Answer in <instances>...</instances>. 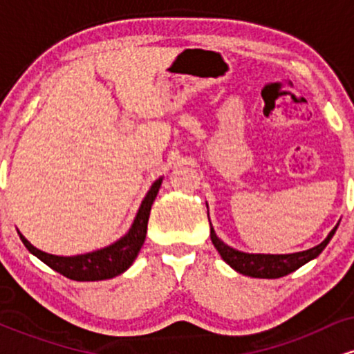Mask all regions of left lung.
Wrapping results in <instances>:
<instances>
[{"instance_id": "left-lung-1", "label": "left lung", "mask_w": 354, "mask_h": 354, "mask_svg": "<svg viewBox=\"0 0 354 354\" xmlns=\"http://www.w3.org/2000/svg\"><path fill=\"white\" fill-rule=\"evenodd\" d=\"M338 230V225L331 230V233L328 234L326 239L323 243H319L318 246L311 248V250L299 251V253H291V254H253V253H243V251L234 250L223 243L221 239L216 236L214 230L211 228V241H213L214 248L218 250V253L221 254V258L225 259L228 265L233 268L238 273L251 276V278H281L293 271L306 265L308 261L315 259L316 256H319L321 251L326 248L333 234Z\"/></svg>"}]
</instances>
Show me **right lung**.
<instances>
[{
  "mask_svg": "<svg viewBox=\"0 0 354 354\" xmlns=\"http://www.w3.org/2000/svg\"><path fill=\"white\" fill-rule=\"evenodd\" d=\"M161 181H163V178L154 181L146 193L128 233L118 239L116 243L101 248V250L78 256H56L35 248L19 231L18 234L30 253H33L36 258L41 259L44 265L58 271L59 274L66 276V278L75 279V281H101V279L115 278V276L124 273L133 265L141 246H143L146 230H148L149 211H151L154 198L160 191Z\"/></svg>",
  "mask_w": 354,
  "mask_h": 354,
  "instance_id": "add662e5",
  "label": "right lung"
}]
</instances>
